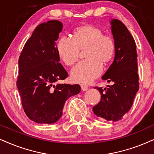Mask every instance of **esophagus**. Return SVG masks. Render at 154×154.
Returning <instances> with one entry per match:
<instances>
[{
  "instance_id": "34e87169",
  "label": "esophagus",
  "mask_w": 154,
  "mask_h": 154,
  "mask_svg": "<svg viewBox=\"0 0 154 154\" xmlns=\"http://www.w3.org/2000/svg\"><path fill=\"white\" fill-rule=\"evenodd\" d=\"M81 89H82V91L88 90V87H86V86H85V85H82Z\"/></svg>"
}]
</instances>
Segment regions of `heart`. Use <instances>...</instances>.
<instances>
[{
    "label": "heart",
    "mask_w": 154,
    "mask_h": 154,
    "mask_svg": "<svg viewBox=\"0 0 154 154\" xmlns=\"http://www.w3.org/2000/svg\"><path fill=\"white\" fill-rule=\"evenodd\" d=\"M94 25L87 24L74 30L72 40L62 37L57 44L60 60L67 65H73L79 59V50L86 49V60L80 62L71 71L72 79L75 82L89 84L101 75L102 63L111 61L115 51V43L112 37Z\"/></svg>",
    "instance_id": "heart-1"
}]
</instances>
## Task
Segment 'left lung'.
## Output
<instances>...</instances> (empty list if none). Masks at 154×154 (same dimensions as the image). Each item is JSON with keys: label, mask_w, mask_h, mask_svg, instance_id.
Returning a JSON list of instances; mask_svg holds the SVG:
<instances>
[{"label": "left lung", "mask_w": 154, "mask_h": 154, "mask_svg": "<svg viewBox=\"0 0 154 154\" xmlns=\"http://www.w3.org/2000/svg\"><path fill=\"white\" fill-rule=\"evenodd\" d=\"M115 43L113 63L102 79L114 84L107 88L94 87L100 91L101 100L93 112L103 120L117 122L131 109L139 90L137 46L125 25L118 19L110 21Z\"/></svg>", "instance_id": "obj_1"}]
</instances>
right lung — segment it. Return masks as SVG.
Segmentation results:
<instances>
[{
    "mask_svg": "<svg viewBox=\"0 0 154 154\" xmlns=\"http://www.w3.org/2000/svg\"><path fill=\"white\" fill-rule=\"evenodd\" d=\"M63 28L55 20L38 25L19 57L17 87L24 112L38 124L57 122L66 100L81 91L79 85H54L68 76L60 63L56 44Z\"/></svg>",
    "mask_w": 154,
    "mask_h": 154,
    "instance_id": "obj_1",
    "label": "right lung"
}]
</instances>
